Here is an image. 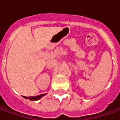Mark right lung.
<instances>
[{"instance_id": "obj_1", "label": "right lung", "mask_w": 120, "mask_h": 120, "mask_svg": "<svg viewBox=\"0 0 120 120\" xmlns=\"http://www.w3.org/2000/svg\"><path fill=\"white\" fill-rule=\"evenodd\" d=\"M46 94H40V95H38L36 96H31V97H26V96H23L24 98H26V99H27V98H29L30 100H33V101H36V100H40V98L43 97L44 96H45Z\"/></svg>"}]
</instances>
